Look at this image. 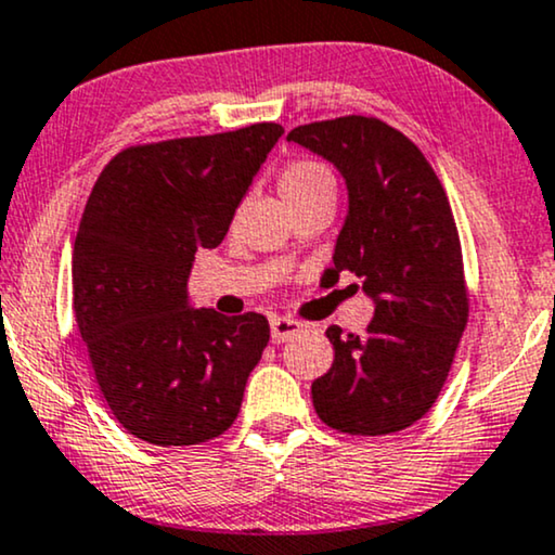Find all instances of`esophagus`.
<instances>
[{"label": "esophagus", "instance_id": "obj_1", "mask_svg": "<svg viewBox=\"0 0 555 555\" xmlns=\"http://www.w3.org/2000/svg\"><path fill=\"white\" fill-rule=\"evenodd\" d=\"M305 325L299 320L292 318H271V340L273 343H286L292 340L294 335H299Z\"/></svg>", "mask_w": 555, "mask_h": 555}]
</instances>
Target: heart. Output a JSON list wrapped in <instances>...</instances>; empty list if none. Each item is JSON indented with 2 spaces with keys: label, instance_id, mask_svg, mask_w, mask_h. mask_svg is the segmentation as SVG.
Returning <instances> with one entry per match:
<instances>
[{
  "label": "heart",
  "instance_id": "obj_1",
  "mask_svg": "<svg viewBox=\"0 0 555 555\" xmlns=\"http://www.w3.org/2000/svg\"><path fill=\"white\" fill-rule=\"evenodd\" d=\"M320 184H333V177L322 164H314V160H297L284 171L282 177V194L286 196L310 192V189Z\"/></svg>",
  "mask_w": 555,
  "mask_h": 555
}]
</instances>
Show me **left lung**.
I'll return each instance as SVG.
<instances>
[{
  "label": "left lung",
  "instance_id": "8db88e82",
  "mask_svg": "<svg viewBox=\"0 0 555 555\" xmlns=\"http://www.w3.org/2000/svg\"><path fill=\"white\" fill-rule=\"evenodd\" d=\"M286 140L346 179L348 215L330 282L343 271L374 299L366 335L327 327L335 361L312 382L320 420L348 435H389L435 404L468 320L464 258L448 196L402 132L376 117H335Z\"/></svg>",
  "mask_w": 555,
  "mask_h": 555
}]
</instances>
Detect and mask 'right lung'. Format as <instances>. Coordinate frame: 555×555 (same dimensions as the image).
<instances>
[{"label": "right lung", "mask_w": 555, "mask_h": 555, "mask_svg": "<svg viewBox=\"0 0 555 555\" xmlns=\"http://www.w3.org/2000/svg\"><path fill=\"white\" fill-rule=\"evenodd\" d=\"M282 135L258 122L132 145L91 189L74 243L76 325L112 415L145 443H207L241 412L269 320L194 310L186 282Z\"/></svg>", "instance_id": "add662e5"}]
</instances>
